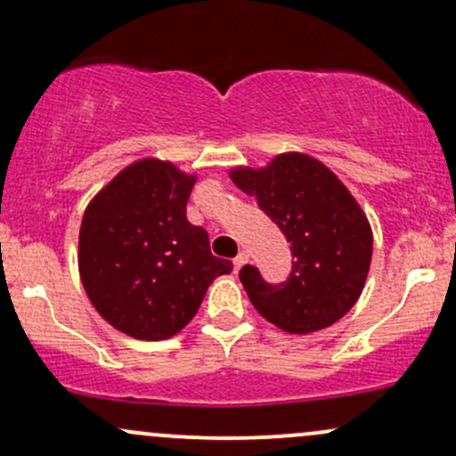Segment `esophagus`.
<instances>
[{
	"label": "esophagus",
	"instance_id": "34e87169",
	"mask_svg": "<svg viewBox=\"0 0 456 456\" xmlns=\"http://www.w3.org/2000/svg\"><path fill=\"white\" fill-rule=\"evenodd\" d=\"M246 264H248V253H244V250H242V253H240L238 257L233 259V268L240 270V268H242V265H246Z\"/></svg>",
	"mask_w": 456,
	"mask_h": 456
}]
</instances>
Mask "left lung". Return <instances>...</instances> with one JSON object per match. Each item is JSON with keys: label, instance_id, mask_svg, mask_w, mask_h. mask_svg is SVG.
<instances>
[{"label": "left lung", "instance_id": "1", "mask_svg": "<svg viewBox=\"0 0 456 456\" xmlns=\"http://www.w3.org/2000/svg\"><path fill=\"white\" fill-rule=\"evenodd\" d=\"M229 177L279 224L291 244V274L281 285L259 270H240L246 294L264 319L289 334H311L352 311L373 257V232L347 186L322 160L285 151L268 165L233 167Z\"/></svg>", "mask_w": 456, "mask_h": 456}]
</instances>
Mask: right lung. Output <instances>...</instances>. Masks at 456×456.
Returning a JSON list of instances; mask_svg holds the SVG:
<instances>
[{
	"label": "right lung",
	"instance_id": "obj_1",
	"mask_svg": "<svg viewBox=\"0 0 456 456\" xmlns=\"http://www.w3.org/2000/svg\"><path fill=\"white\" fill-rule=\"evenodd\" d=\"M195 182L174 162L141 159L102 186L83 214V289L104 322L139 341L175 337L214 279L233 270L210 253L206 229L188 223Z\"/></svg>",
	"mask_w": 456,
	"mask_h": 456
}]
</instances>
